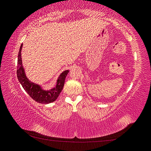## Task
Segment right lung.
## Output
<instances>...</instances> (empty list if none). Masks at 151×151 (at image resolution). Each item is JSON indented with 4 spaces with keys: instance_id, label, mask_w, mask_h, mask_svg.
Returning <instances> with one entry per match:
<instances>
[{
    "instance_id": "add662e5",
    "label": "right lung",
    "mask_w": 151,
    "mask_h": 151,
    "mask_svg": "<svg viewBox=\"0 0 151 151\" xmlns=\"http://www.w3.org/2000/svg\"><path fill=\"white\" fill-rule=\"evenodd\" d=\"M22 44H21L19 52L18 55V63H17V77L18 81L21 85L27 92V93L32 98L34 101L40 103V104H47L50 103L54 102L56 100L59 96L60 92L63 89L65 83V79L69 72V70H65L60 74L58 78L55 88L51 89L49 91L44 90L41 88L39 85H37L34 83L31 82L26 78L24 73V70L22 67V58H21V50H22Z\"/></svg>"
}]
</instances>
